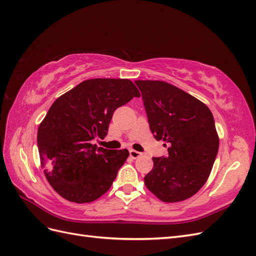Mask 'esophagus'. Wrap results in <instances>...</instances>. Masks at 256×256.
I'll return each instance as SVG.
<instances>
[{"mask_svg": "<svg viewBox=\"0 0 256 256\" xmlns=\"http://www.w3.org/2000/svg\"><path fill=\"white\" fill-rule=\"evenodd\" d=\"M129 154H130V157H131V158L136 159V158L140 157L142 154H141L140 152H136V150H130V152H129Z\"/></svg>", "mask_w": 256, "mask_h": 256, "instance_id": "1", "label": "esophagus"}]
</instances>
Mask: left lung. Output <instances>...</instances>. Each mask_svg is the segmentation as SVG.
I'll return each instance as SVG.
<instances>
[{
	"instance_id": "8db88e82",
	"label": "left lung",
	"mask_w": 256,
	"mask_h": 256,
	"mask_svg": "<svg viewBox=\"0 0 256 256\" xmlns=\"http://www.w3.org/2000/svg\"><path fill=\"white\" fill-rule=\"evenodd\" d=\"M152 134L168 144L166 157L152 158L144 184L162 202L184 200L203 187L219 150L208 106L164 81L138 80ZM166 144H164L166 146Z\"/></svg>"
}]
</instances>
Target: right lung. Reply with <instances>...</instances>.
<instances>
[{
  "instance_id": "obj_1",
  "label": "right lung",
  "mask_w": 256,
  "mask_h": 256,
  "mask_svg": "<svg viewBox=\"0 0 256 256\" xmlns=\"http://www.w3.org/2000/svg\"><path fill=\"white\" fill-rule=\"evenodd\" d=\"M140 92L128 79H90L60 96L40 124L37 145L51 187L69 202L83 204L110 189L127 150H106L104 138L114 111Z\"/></svg>"
}]
</instances>
